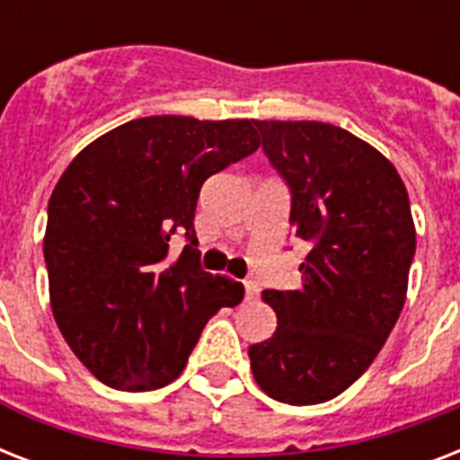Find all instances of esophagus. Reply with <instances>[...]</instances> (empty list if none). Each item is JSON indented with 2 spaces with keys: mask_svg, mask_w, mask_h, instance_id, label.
<instances>
[{
  "mask_svg": "<svg viewBox=\"0 0 460 460\" xmlns=\"http://www.w3.org/2000/svg\"><path fill=\"white\" fill-rule=\"evenodd\" d=\"M243 291H245V301H255V298H258V294H260L258 284H255V281H251V279L243 281Z\"/></svg>",
  "mask_w": 460,
  "mask_h": 460,
  "instance_id": "obj_1",
  "label": "esophagus"
}]
</instances>
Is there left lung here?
Wrapping results in <instances>:
<instances>
[{
	"label": "left lung",
	"mask_w": 460,
	"mask_h": 460,
	"mask_svg": "<svg viewBox=\"0 0 460 460\" xmlns=\"http://www.w3.org/2000/svg\"><path fill=\"white\" fill-rule=\"evenodd\" d=\"M291 188V226L310 243L303 287L262 291L272 339L248 349L260 389L313 406L349 389L385 346L406 303L415 224L396 166L322 121H255Z\"/></svg>",
	"instance_id": "1"
}]
</instances>
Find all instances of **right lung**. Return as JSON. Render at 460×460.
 Segmentation results:
<instances>
[{"label": "right lung", "instance_id": "right-lung-1", "mask_svg": "<svg viewBox=\"0 0 460 460\" xmlns=\"http://www.w3.org/2000/svg\"><path fill=\"white\" fill-rule=\"evenodd\" d=\"M252 124L133 119L83 147L57 181L45 231L52 314L107 386H166L209 317L243 301V284L200 267L193 217L205 179L260 147ZM173 233L189 238L179 256Z\"/></svg>", "mask_w": 460, "mask_h": 460}]
</instances>
